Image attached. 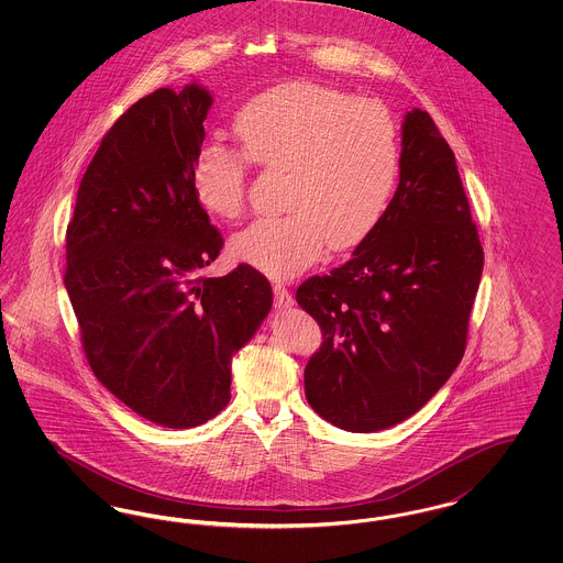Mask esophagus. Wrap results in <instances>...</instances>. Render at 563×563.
Segmentation results:
<instances>
[{"label":"esophagus","mask_w":563,"mask_h":563,"mask_svg":"<svg viewBox=\"0 0 563 563\" xmlns=\"http://www.w3.org/2000/svg\"><path fill=\"white\" fill-rule=\"evenodd\" d=\"M272 289H274V301H276L278 308H291L294 306V295L289 294V289L285 285L274 283Z\"/></svg>","instance_id":"1"}]
</instances>
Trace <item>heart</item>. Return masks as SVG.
Returning <instances> with one entry per match:
<instances>
[{"label":"heart","instance_id":"b5f03b06","mask_svg":"<svg viewBox=\"0 0 563 563\" xmlns=\"http://www.w3.org/2000/svg\"><path fill=\"white\" fill-rule=\"evenodd\" d=\"M232 129L241 152L205 143L191 162L202 211L232 221L246 200L249 162L285 170L280 217L257 219L230 242L234 260L274 278L308 268L329 244L365 241L397 186L401 147L390 111L314 81H291L244 101Z\"/></svg>","mask_w":563,"mask_h":563}]
</instances>
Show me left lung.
<instances>
[{
    "label": "left lung",
    "mask_w": 563,
    "mask_h": 563,
    "mask_svg": "<svg viewBox=\"0 0 563 563\" xmlns=\"http://www.w3.org/2000/svg\"><path fill=\"white\" fill-rule=\"evenodd\" d=\"M401 173L386 213L344 266L297 287L322 344L303 384L338 429L413 416L464 356L483 249L455 156L427 111L405 113Z\"/></svg>",
    "instance_id": "1"
}]
</instances>
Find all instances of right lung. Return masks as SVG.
Instances as JSON below:
<instances>
[{
    "label": "right lung",
    "instance_id": "right-lung-1",
    "mask_svg": "<svg viewBox=\"0 0 563 563\" xmlns=\"http://www.w3.org/2000/svg\"><path fill=\"white\" fill-rule=\"evenodd\" d=\"M213 97L158 88L126 109L81 177L67 225L65 289L99 382L166 429L209 422L228 402L232 356L272 308L246 264L209 278L223 239L191 189Z\"/></svg>",
    "mask_w": 563,
    "mask_h": 563
}]
</instances>
